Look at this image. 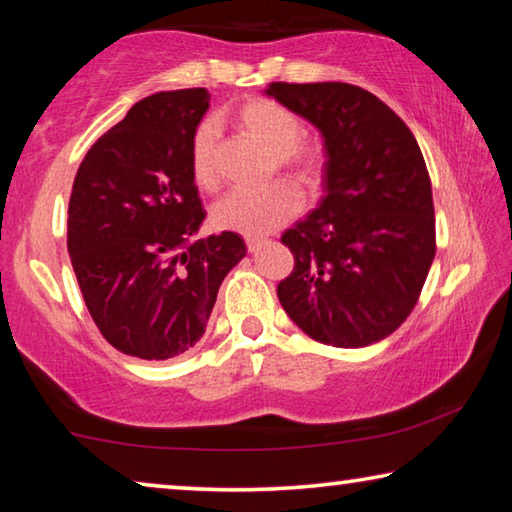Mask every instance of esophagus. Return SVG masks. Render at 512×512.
I'll return each mask as SVG.
<instances>
[{"label": "esophagus", "instance_id": "obj_1", "mask_svg": "<svg viewBox=\"0 0 512 512\" xmlns=\"http://www.w3.org/2000/svg\"><path fill=\"white\" fill-rule=\"evenodd\" d=\"M266 244L264 237H246V248L248 253H257L259 248H262Z\"/></svg>", "mask_w": 512, "mask_h": 512}]
</instances>
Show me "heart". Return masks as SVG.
Returning a JSON list of instances; mask_svg holds the SVG:
<instances>
[{
  "label": "heart",
  "instance_id": "obj_1",
  "mask_svg": "<svg viewBox=\"0 0 512 512\" xmlns=\"http://www.w3.org/2000/svg\"><path fill=\"white\" fill-rule=\"evenodd\" d=\"M235 124L250 140L273 153L275 167L311 187L316 183L323 151L314 142L300 140L302 126L296 112L266 97L248 99L235 110ZM189 169L194 183L203 192H214L221 185L219 135L210 121H203L189 142ZM302 198L289 183H271L259 189H239L216 205L214 223L221 230L239 232L244 237H262L282 228L300 212Z\"/></svg>",
  "mask_w": 512,
  "mask_h": 512
}]
</instances>
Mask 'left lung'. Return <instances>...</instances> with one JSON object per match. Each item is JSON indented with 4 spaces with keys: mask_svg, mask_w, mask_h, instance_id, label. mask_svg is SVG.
<instances>
[{
    "mask_svg": "<svg viewBox=\"0 0 512 512\" xmlns=\"http://www.w3.org/2000/svg\"><path fill=\"white\" fill-rule=\"evenodd\" d=\"M325 144L323 201L282 235L296 266L277 298L302 332L366 348L411 314L436 255L427 164L409 126L350 83H271Z\"/></svg>",
    "mask_w": 512,
    "mask_h": 512,
    "instance_id": "1",
    "label": "left lung"
}]
</instances>
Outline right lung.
Instances as JSON below:
<instances>
[{"label": "right lung", "instance_id": "1", "mask_svg": "<svg viewBox=\"0 0 512 512\" xmlns=\"http://www.w3.org/2000/svg\"><path fill=\"white\" fill-rule=\"evenodd\" d=\"M210 92L151 94L103 133L76 171L67 250L112 348L164 361L201 341L223 277L246 255L237 232L194 241L205 219L189 142Z\"/></svg>", "mask_w": 512, "mask_h": 512}]
</instances>
